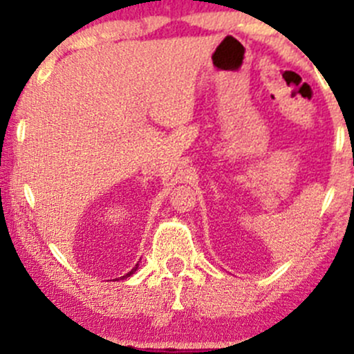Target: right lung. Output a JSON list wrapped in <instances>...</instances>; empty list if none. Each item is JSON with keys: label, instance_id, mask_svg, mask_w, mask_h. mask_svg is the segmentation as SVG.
I'll list each match as a JSON object with an SVG mask.
<instances>
[{"label": "right lung", "instance_id": "1", "mask_svg": "<svg viewBox=\"0 0 354 354\" xmlns=\"http://www.w3.org/2000/svg\"><path fill=\"white\" fill-rule=\"evenodd\" d=\"M135 270H137V267H133V269H131V270H130V272H128V274H127V276H123V277H121V279H124V277H130V276H131V274H133V272H135Z\"/></svg>", "mask_w": 354, "mask_h": 354}]
</instances>
